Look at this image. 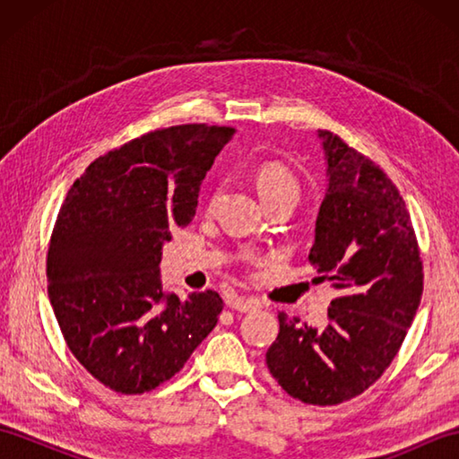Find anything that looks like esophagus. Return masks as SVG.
Listing matches in <instances>:
<instances>
[{
    "label": "esophagus",
    "instance_id": "esophagus-1",
    "mask_svg": "<svg viewBox=\"0 0 459 459\" xmlns=\"http://www.w3.org/2000/svg\"><path fill=\"white\" fill-rule=\"evenodd\" d=\"M227 306L240 311V314H252V311H258L262 306L256 298H245V296H235L227 299Z\"/></svg>",
    "mask_w": 459,
    "mask_h": 459
}]
</instances>
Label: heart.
<instances>
[{
    "mask_svg": "<svg viewBox=\"0 0 459 459\" xmlns=\"http://www.w3.org/2000/svg\"><path fill=\"white\" fill-rule=\"evenodd\" d=\"M255 181L262 201H264L268 207H274V204H291V207H296V203L299 201V181L284 163H260L255 171Z\"/></svg>",
    "mask_w": 459,
    "mask_h": 459,
    "instance_id": "1",
    "label": "heart"
}]
</instances>
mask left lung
Returning a JSON list of instances; mask_svg holds the SVG:
<instances>
[{"label": "left lung", "mask_w": 459, "mask_h": 459, "mask_svg": "<svg viewBox=\"0 0 459 459\" xmlns=\"http://www.w3.org/2000/svg\"><path fill=\"white\" fill-rule=\"evenodd\" d=\"M319 140L329 179L309 262L339 298L321 329L280 314L266 365L296 401L335 406L365 393L393 363L420 306L424 272L394 183L337 134L319 130Z\"/></svg>", "instance_id": "obj_1"}]
</instances>
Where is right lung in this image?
I'll return each mask as SVG.
<instances>
[{
    "instance_id": "1",
    "label": "right lung",
    "mask_w": 459,
    "mask_h": 459,
    "mask_svg": "<svg viewBox=\"0 0 459 459\" xmlns=\"http://www.w3.org/2000/svg\"><path fill=\"white\" fill-rule=\"evenodd\" d=\"M229 126L158 128L94 160L68 189L47 252L48 299L66 347L120 394L183 368L217 325L214 290L163 294L161 245L193 221Z\"/></svg>"
}]
</instances>
